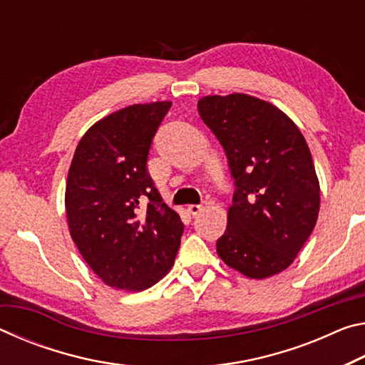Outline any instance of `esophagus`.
<instances>
[{
	"label": "esophagus",
	"mask_w": 365,
	"mask_h": 365,
	"mask_svg": "<svg viewBox=\"0 0 365 365\" xmlns=\"http://www.w3.org/2000/svg\"><path fill=\"white\" fill-rule=\"evenodd\" d=\"M206 206H207V202H206V201H202L201 205H190V206H188V212H190V214H193V215H196L197 212H201L202 209H205Z\"/></svg>",
	"instance_id": "1"
}]
</instances>
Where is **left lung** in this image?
<instances>
[{"mask_svg": "<svg viewBox=\"0 0 365 365\" xmlns=\"http://www.w3.org/2000/svg\"><path fill=\"white\" fill-rule=\"evenodd\" d=\"M202 122L224 148L235 193L217 255L250 279H267L294 261L316 227L320 188L294 122L255 96L197 101Z\"/></svg>", "mask_w": 365, "mask_h": 365, "instance_id": "8db88e82", "label": "left lung"}]
</instances>
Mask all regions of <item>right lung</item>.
Returning <instances> with one entry per match:
<instances>
[{
	"mask_svg": "<svg viewBox=\"0 0 365 365\" xmlns=\"http://www.w3.org/2000/svg\"><path fill=\"white\" fill-rule=\"evenodd\" d=\"M170 101L133 104L104 117L73 154L66 212L73 243L106 285L143 292L168 274L183 222L163 202L148 156Z\"/></svg>",
	"mask_w": 365,
	"mask_h": 365,
	"instance_id": "1",
	"label": "right lung"
}]
</instances>
